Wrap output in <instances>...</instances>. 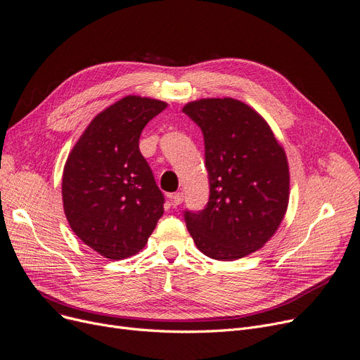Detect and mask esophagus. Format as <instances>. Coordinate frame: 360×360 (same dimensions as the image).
<instances>
[{
    "label": "esophagus",
    "mask_w": 360,
    "mask_h": 360,
    "mask_svg": "<svg viewBox=\"0 0 360 360\" xmlns=\"http://www.w3.org/2000/svg\"><path fill=\"white\" fill-rule=\"evenodd\" d=\"M170 198H172V203L175 205V206H178V205H181L184 202V194L182 193H173L170 195Z\"/></svg>",
    "instance_id": "1"
}]
</instances>
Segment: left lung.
Wrapping results in <instances>:
<instances>
[{
	"instance_id": "left-lung-1",
	"label": "left lung",
	"mask_w": 360,
	"mask_h": 360,
	"mask_svg": "<svg viewBox=\"0 0 360 360\" xmlns=\"http://www.w3.org/2000/svg\"><path fill=\"white\" fill-rule=\"evenodd\" d=\"M182 111L202 129L209 202L185 212L197 249L234 261L254 254L277 231L289 203V165L282 143L252 106L233 98L188 102Z\"/></svg>"
}]
</instances>
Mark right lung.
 Masks as SVG:
<instances>
[{"label": "right lung", "instance_id": "obj_1", "mask_svg": "<svg viewBox=\"0 0 360 360\" xmlns=\"http://www.w3.org/2000/svg\"><path fill=\"white\" fill-rule=\"evenodd\" d=\"M166 106L135 95L114 102L91 120L65 162V217L79 240L108 259L136 255L165 212L139 138Z\"/></svg>", "mask_w": 360, "mask_h": 360}]
</instances>
